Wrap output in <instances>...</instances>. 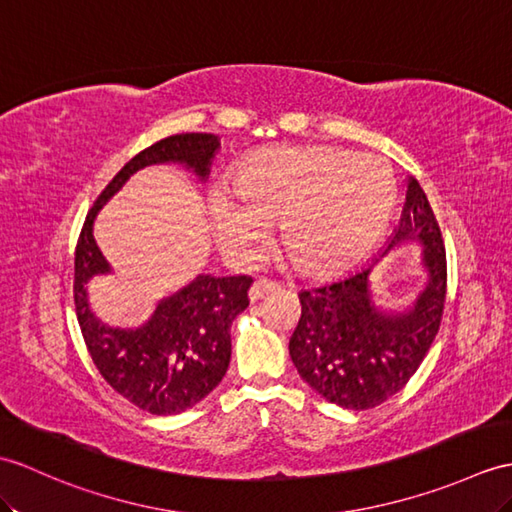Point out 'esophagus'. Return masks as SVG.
Instances as JSON below:
<instances>
[{
    "instance_id": "obj_1",
    "label": "esophagus",
    "mask_w": 512,
    "mask_h": 512,
    "mask_svg": "<svg viewBox=\"0 0 512 512\" xmlns=\"http://www.w3.org/2000/svg\"><path fill=\"white\" fill-rule=\"evenodd\" d=\"M277 288H279V285H277L275 281H270V279H257V281L251 285V290H248V299H251V301H259V299H264L266 294L275 292Z\"/></svg>"
}]
</instances>
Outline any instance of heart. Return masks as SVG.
<instances>
[{"mask_svg": "<svg viewBox=\"0 0 512 512\" xmlns=\"http://www.w3.org/2000/svg\"><path fill=\"white\" fill-rule=\"evenodd\" d=\"M397 202L390 165L338 148H268L237 168L231 194L211 196L222 251L251 259L268 224L307 277H336L358 266L386 231Z\"/></svg>", "mask_w": 512, "mask_h": 512, "instance_id": "obj_1", "label": "heart"}]
</instances>
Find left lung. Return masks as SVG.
I'll use <instances>...</instances> for the list:
<instances>
[{
  "label": "left lung",
  "instance_id": "left-lung-1",
  "mask_svg": "<svg viewBox=\"0 0 512 512\" xmlns=\"http://www.w3.org/2000/svg\"><path fill=\"white\" fill-rule=\"evenodd\" d=\"M401 242L423 244L427 270L425 288L410 310L384 312L373 303L368 279L379 259L299 294L301 318L290 338V358L318 395L347 410L375 408L406 386L441 327L445 244L430 200L414 176L408 178L399 227L379 257Z\"/></svg>",
  "mask_w": 512,
  "mask_h": 512
}]
</instances>
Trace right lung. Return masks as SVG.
<instances>
[{
	"label": "right lung",
	"instance_id": "right-lung-1",
	"mask_svg": "<svg viewBox=\"0 0 512 512\" xmlns=\"http://www.w3.org/2000/svg\"><path fill=\"white\" fill-rule=\"evenodd\" d=\"M218 148L216 135L183 133L141 150L93 202L76 244L74 303L91 360L115 392L159 417L196 406L222 382L231 362L233 318L248 307L253 279L198 275L183 290L159 301L146 325L109 327L93 316L87 301L89 279L111 272L93 240V220L128 178L146 165L183 163L205 181Z\"/></svg>",
	"mask_w": 512,
	"mask_h": 512
}]
</instances>
